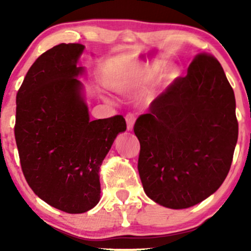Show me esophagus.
I'll list each match as a JSON object with an SVG mask.
<instances>
[{"mask_svg":"<svg viewBox=\"0 0 251 251\" xmlns=\"http://www.w3.org/2000/svg\"><path fill=\"white\" fill-rule=\"evenodd\" d=\"M135 115L133 114H126V129H128V131H132L133 130V125H135Z\"/></svg>","mask_w":251,"mask_h":251,"instance_id":"obj_1","label":"esophagus"}]
</instances>
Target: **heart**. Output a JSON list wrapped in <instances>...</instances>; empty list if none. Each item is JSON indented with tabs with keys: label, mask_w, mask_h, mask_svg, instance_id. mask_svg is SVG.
<instances>
[{
	"label": "heart",
	"mask_w": 251,
	"mask_h": 251,
	"mask_svg": "<svg viewBox=\"0 0 251 251\" xmlns=\"http://www.w3.org/2000/svg\"><path fill=\"white\" fill-rule=\"evenodd\" d=\"M160 74V68L153 67H140V68H132L128 74L120 78L114 83V89L121 94H129L137 90V89L149 85ZM176 74L171 73L169 77H175Z\"/></svg>",
	"instance_id": "obj_1"
}]
</instances>
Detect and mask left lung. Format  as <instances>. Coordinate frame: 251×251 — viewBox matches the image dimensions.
Masks as SVG:
<instances>
[{"label": "left lung", "instance_id": "obj_1", "mask_svg": "<svg viewBox=\"0 0 251 251\" xmlns=\"http://www.w3.org/2000/svg\"><path fill=\"white\" fill-rule=\"evenodd\" d=\"M138 171L144 191L170 209L200 203L221 187L238 142L234 91L215 57L200 53L140 115Z\"/></svg>", "mask_w": 251, "mask_h": 251}]
</instances>
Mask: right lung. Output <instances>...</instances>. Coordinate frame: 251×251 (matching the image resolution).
<instances>
[{
  "instance_id": "1",
  "label": "right lung",
  "mask_w": 251,
  "mask_h": 251,
  "mask_svg": "<svg viewBox=\"0 0 251 251\" xmlns=\"http://www.w3.org/2000/svg\"><path fill=\"white\" fill-rule=\"evenodd\" d=\"M80 43H61L41 54L17 94L15 137L27 183L40 199L68 214L100 200L99 169L120 132L122 115L91 121L78 59Z\"/></svg>"
}]
</instances>
